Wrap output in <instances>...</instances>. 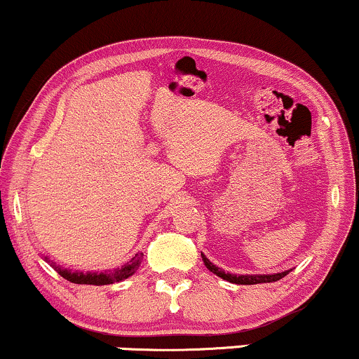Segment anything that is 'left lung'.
Returning a JSON list of instances; mask_svg holds the SVG:
<instances>
[{
	"label": "left lung",
	"instance_id": "obj_1",
	"mask_svg": "<svg viewBox=\"0 0 359 359\" xmlns=\"http://www.w3.org/2000/svg\"><path fill=\"white\" fill-rule=\"evenodd\" d=\"M202 256V261H204V264L207 269L210 271V273L217 274L219 278L229 280V283H234V284H259V283H274V280H279L283 279L284 276L289 274V271H284V273H278V274H266V276H236V274H229V273H224L222 269H219V267H215L212 262L207 259L204 254H201Z\"/></svg>",
	"mask_w": 359,
	"mask_h": 359
}]
</instances>
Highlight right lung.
Wrapping results in <instances>:
<instances>
[{
	"label": "right lung",
	"instance_id": "obj_1",
	"mask_svg": "<svg viewBox=\"0 0 359 359\" xmlns=\"http://www.w3.org/2000/svg\"><path fill=\"white\" fill-rule=\"evenodd\" d=\"M46 262H50V266L58 273L62 278H65L70 283L75 284H93V286H105V284H114L118 283V280L127 279L128 276H132L137 271V267L140 266L142 259H144V254H135V257H132L127 264L118 267V269L114 271H105V273H72L68 269H62L60 266H56L55 262L48 261V257H45Z\"/></svg>",
	"mask_w": 359,
	"mask_h": 359
}]
</instances>
